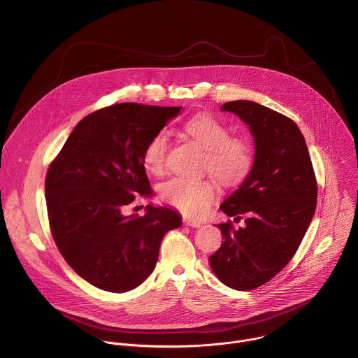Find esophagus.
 <instances>
[{"label":"esophagus","mask_w":358,"mask_h":358,"mask_svg":"<svg viewBox=\"0 0 358 358\" xmlns=\"http://www.w3.org/2000/svg\"><path fill=\"white\" fill-rule=\"evenodd\" d=\"M184 223H185L187 226H191V227H201V226H202L201 222H198V220H191V219H184Z\"/></svg>","instance_id":"34e87169"}]
</instances>
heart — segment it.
<instances>
[{"label": "heart", "instance_id": "b5f03b06", "mask_svg": "<svg viewBox=\"0 0 358 358\" xmlns=\"http://www.w3.org/2000/svg\"><path fill=\"white\" fill-rule=\"evenodd\" d=\"M182 129L206 150L205 169L222 184L234 185L246 178L252 169V150L245 141L230 136L229 128L219 119L199 113L185 121ZM169 146V135L164 131L155 134L148 142L143 164L150 173L159 174L164 170ZM160 194L166 202L188 216L203 215L216 198V189L209 180L184 176L166 181Z\"/></svg>", "mask_w": 358, "mask_h": 358}]
</instances>
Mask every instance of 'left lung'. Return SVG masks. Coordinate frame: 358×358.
Segmentation results:
<instances>
[{
  "instance_id": "obj_1",
  "label": "left lung",
  "mask_w": 358,
  "mask_h": 358,
  "mask_svg": "<svg viewBox=\"0 0 358 358\" xmlns=\"http://www.w3.org/2000/svg\"><path fill=\"white\" fill-rule=\"evenodd\" d=\"M220 109L249 125L256 155L246 180L220 205L233 220L217 224L224 241L209 264L229 288L250 291L275 277L296 253L316 209L317 182L292 119L246 99Z\"/></svg>"
}]
</instances>
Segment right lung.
Instances as JSON below:
<instances>
[{
  "instance_id": "add662e5",
  "label": "right lung",
  "mask_w": 358,
  "mask_h": 358,
  "mask_svg": "<svg viewBox=\"0 0 358 358\" xmlns=\"http://www.w3.org/2000/svg\"><path fill=\"white\" fill-rule=\"evenodd\" d=\"M181 106L122 102L78 122L50 163L46 206L53 241L67 264L91 285L127 292L155 270L163 236L181 224L166 206L125 216L138 195H152L143 150Z\"/></svg>"
}]
</instances>
